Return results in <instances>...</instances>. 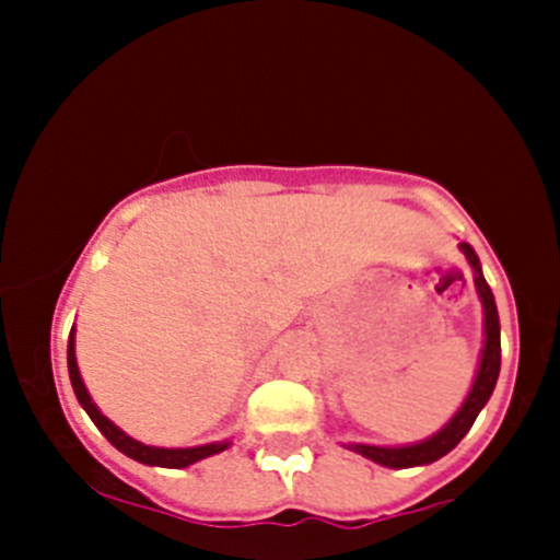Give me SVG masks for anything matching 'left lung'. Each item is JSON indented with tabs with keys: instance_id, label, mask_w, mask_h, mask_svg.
Returning a JSON list of instances; mask_svg holds the SVG:
<instances>
[{
	"instance_id": "8db88e82",
	"label": "left lung",
	"mask_w": 560,
	"mask_h": 560,
	"mask_svg": "<svg viewBox=\"0 0 560 560\" xmlns=\"http://www.w3.org/2000/svg\"><path fill=\"white\" fill-rule=\"evenodd\" d=\"M460 252L466 254L468 265L474 270V287H477V295L482 301V314H485V347L482 358H479L477 376H474V385L468 389L466 400H463L460 409L455 411L453 420L442 428L439 433H433L431 439L417 444H406V447H371V444H349V450L369 460L380 463L387 468H411V466H428V463L439 460L455 450L460 444V439L471 431L474 420H477L479 411L485 409V404L493 395L495 380H499L501 371V325H499V312H495L493 292H490L488 281H485L482 268H479V257L468 244H460Z\"/></svg>"
}]
</instances>
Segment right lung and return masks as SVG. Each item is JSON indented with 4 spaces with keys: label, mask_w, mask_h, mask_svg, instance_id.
I'll return each instance as SVG.
<instances>
[{
    "label": "right lung",
    "mask_w": 560,
    "mask_h": 560,
    "mask_svg": "<svg viewBox=\"0 0 560 560\" xmlns=\"http://www.w3.org/2000/svg\"><path fill=\"white\" fill-rule=\"evenodd\" d=\"M67 369H70V382H72V389H75V395H78V404L86 409V415L92 417L94 425L103 431V436L107 439V442H110L118 453L132 457V460L145 463V466L186 468V466H191V463L202 460V457H211V455L222 453V450L230 447V442H213V444H202V447H186V450L151 447V444L138 442V439L127 436V433H124L118 425H113L103 411L97 409V404H94L92 395H89V389L81 380V371H78V360H75V327L70 330V341H67Z\"/></svg>",
    "instance_id": "add662e5"
}]
</instances>
